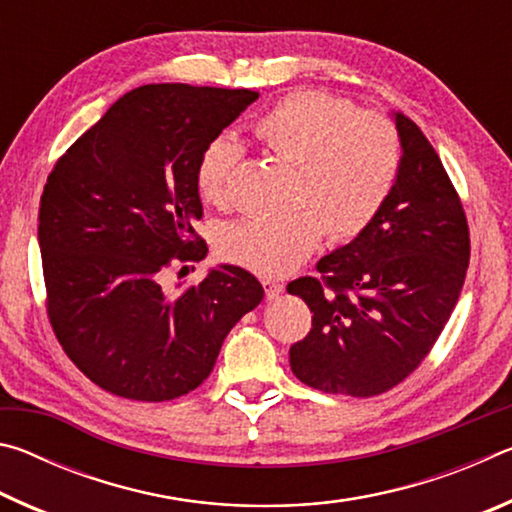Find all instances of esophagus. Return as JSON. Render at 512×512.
<instances>
[{
	"label": "esophagus",
	"mask_w": 512,
	"mask_h": 512,
	"mask_svg": "<svg viewBox=\"0 0 512 512\" xmlns=\"http://www.w3.org/2000/svg\"><path fill=\"white\" fill-rule=\"evenodd\" d=\"M262 287H264V293L268 300H275L280 298L284 293V284L282 282H275V280H262Z\"/></svg>",
	"instance_id": "1"
}]
</instances>
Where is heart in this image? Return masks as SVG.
Wrapping results in <instances>:
<instances>
[{
  "label": "heart",
  "instance_id": "1",
  "mask_svg": "<svg viewBox=\"0 0 512 512\" xmlns=\"http://www.w3.org/2000/svg\"><path fill=\"white\" fill-rule=\"evenodd\" d=\"M268 151L298 162L296 210L230 223L219 239L228 262L257 275L293 271L329 239L352 241L366 232L400 178L402 140L388 117L359 110L350 99L323 90H296L255 121ZM244 146L228 135L205 144L198 160V192L225 205Z\"/></svg>",
  "mask_w": 512,
  "mask_h": 512
}]
</instances>
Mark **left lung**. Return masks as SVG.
<instances>
[{"instance_id": "1", "label": "left lung", "mask_w": 512, "mask_h": 512, "mask_svg": "<svg viewBox=\"0 0 512 512\" xmlns=\"http://www.w3.org/2000/svg\"><path fill=\"white\" fill-rule=\"evenodd\" d=\"M400 178L384 210L348 246L318 262L320 277L287 291L314 311L289 363L323 393L372 397L420 366L461 296L470 228L458 192L427 137L397 112Z\"/></svg>"}]
</instances>
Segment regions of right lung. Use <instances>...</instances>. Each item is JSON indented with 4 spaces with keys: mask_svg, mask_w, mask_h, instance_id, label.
<instances>
[{
    "mask_svg": "<svg viewBox=\"0 0 512 512\" xmlns=\"http://www.w3.org/2000/svg\"><path fill=\"white\" fill-rule=\"evenodd\" d=\"M253 90L151 83L112 103L60 155L40 196L47 316L74 366L103 391L167 402L210 377L223 339L264 298L239 266H219L171 296L207 244L196 169L205 144Z\"/></svg>",
    "mask_w": 512,
    "mask_h": 512,
    "instance_id": "obj_1",
    "label": "right lung"
}]
</instances>
